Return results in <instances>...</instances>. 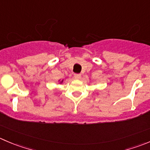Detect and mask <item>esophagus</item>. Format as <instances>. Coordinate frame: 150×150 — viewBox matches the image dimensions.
<instances>
[{
  "label": "esophagus",
  "instance_id": "34e87169",
  "mask_svg": "<svg viewBox=\"0 0 150 150\" xmlns=\"http://www.w3.org/2000/svg\"><path fill=\"white\" fill-rule=\"evenodd\" d=\"M74 77H75L76 79H79V78H81V74H75V75H74Z\"/></svg>",
  "mask_w": 150,
  "mask_h": 150
}]
</instances>
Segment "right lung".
Returning a JSON list of instances; mask_svg holds the SVG:
<instances>
[{
    "instance_id": "right-lung-1",
    "label": "right lung",
    "mask_w": 150,
    "mask_h": 150,
    "mask_svg": "<svg viewBox=\"0 0 150 150\" xmlns=\"http://www.w3.org/2000/svg\"><path fill=\"white\" fill-rule=\"evenodd\" d=\"M62 82H63V81H62V82H61V83H62Z\"/></svg>"
}]
</instances>
